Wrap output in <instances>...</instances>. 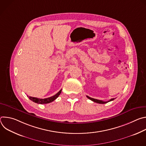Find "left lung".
Here are the masks:
<instances>
[{"label":"left lung","mask_w":146,"mask_h":146,"mask_svg":"<svg viewBox=\"0 0 146 146\" xmlns=\"http://www.w3.org/2000/svg\"><path fill=\"white\" fill-rule=\"evenodd\" d=\"M87 97L89 99L91 100L92 101H93V102H96V103H100V104H105V103H108V102H110V101H112V100H113L114 99V98H113V99H111L110 100H109V101L105 102V101H103V100H98V99H96L92 98H91V97H89L88 96H87Z\"/></svg>","instance_id":"left-lung-1"}]
</instances>
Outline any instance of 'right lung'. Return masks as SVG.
<instances>
[{
	"mask_svg": "<svg viewBox=\"0 0 146 146\" xmlns=\"http://www.w3.org/2000/svg\"><path fill=\"white\" fill-rule=\"evenodd\" d=\"M62 92V90H60L57 94L54 95L52 96L47 98H44V99H40V98H35V97H32V96H28V98L30 99V100H32L33 102L38 103V104H47L51 103L55 100L60 94Z\"/></svg>",
	"mask_w": 146,
	"mask_h": 146,
	"instance_id": "1",
	"label": "right lung"
}]
</instances>
